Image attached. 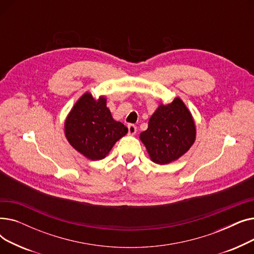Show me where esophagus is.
Instances as JSON below:
<instances>
[{
	"label": "esophagus",
	"mask_w": 254,
	"mask_h": 254,
	"mask_svg": "<svg viewBox=\"0 0 254 254\" xmlns=\"http://www.w3.org/2000/svg\"><path fill=\"white\" fill-rule=\"evenodd\" d=\"M127 129H128V135H135L137 132V127L135 125H128L127 126Z\"/></svg>",
	"instance_id": "34e87169"
}]
</instances>
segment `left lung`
I'll return each instance as SVG.
<instances>
[{
  "label": "left lung",
  "instance_id": "obj_1",
  "mask_svg": "<svg viewBox=\"0 0 254 254\" xmlns=\"http://www.w3.org/2000/svg\"><path fill=\"white\" fill-rule=\"evenodd\" d=\"M140 138L153 163L165 165L176 161L190 148L195 139L190 112L179 98L169 105L162 104Z\"/></svg>",
  "mask_w": 254,
  "mask_h": 254
}]
</instances>
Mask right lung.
I'll list each match as a JSON object with an SVG mask.
<instances>
[{"instance_id":"1","label":"right lung","mask_w":254,"mask_h":254,"mask_svg":"<svg viewBox=\"0 0 254 254\" xmlns=\"http://www.w3.org/2000/svg\"><path fill=\"white\" fill-rule=\"evenodd\" d=\"M64 131L77 151L97 161L108 154L116 141L127 134V127L112 118L106 99L96 101L90 93H85L66 118Z\"/></svg>"}]
</instances>
